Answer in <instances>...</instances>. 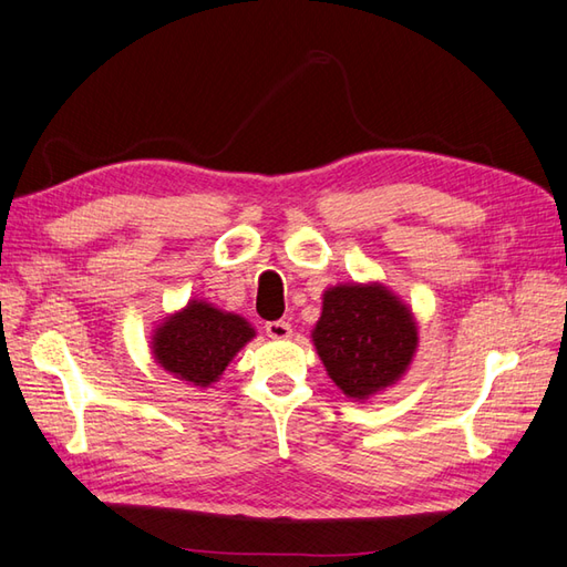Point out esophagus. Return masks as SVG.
Here are the masks:
<instances>
[{
    "label": "esophagus",
    "instance_id": "esophagus-1",
    "mask_svg": "<svg viewBox=\"0 0 567 567\" xmlns=\"http://www.w3.org/2000/svg\"><path fill=\"white\" fill-rule=\"evenodd\" d=\"M267 334H269L271 339H288V337H291V324H288L286 320L267 322Z\"/></svg>",
    "mask_w": 567,
    "mask_h": 567
}]
</instances>
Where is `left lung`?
<instances>
[{
  "label": "left lung",
  "instance_id": "1",
  "mask_svg": "<svg viewBox=\"0 0 567 567\" xmlns=\"http://www.w3.org/2000/svg\"><path fill=\"white\" fill-rule=\"evenodd\" d=\"M312 344L334 385L367 402L408 373L417 351V320L379 281L337 284L322 293Z\"/></svg>",
  "mask_w": 567,
  "mask_h": 567
}]
</instances>
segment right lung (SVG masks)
Listing matches in <instances>:
<instances>
[{
  "mask_svg": "<svg viewBox=\"0 0 567 567\" xmlns=\"http://www.w3.org/2000/svg\"><path fill=\"white\" fill-rule=\"evenodd\" d=\"M255 334V327L237 312L192 298L155 327L150 349L157 367L174 379L194 388H210Z\"/></svg>",
  "mask_w": 567,
  "mask_h": 567,
  "instance_id": "add662e5",
  "label": "right lung"
}]
</instances>
